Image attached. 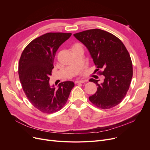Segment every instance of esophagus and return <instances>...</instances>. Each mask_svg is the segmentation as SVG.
<instances>
[{
    "label": "esophagus",
    "instance_id": "esophagus-1",
    "mask_svg": "<svg viewBox=\"0 0 150 150\" xmlns=\"http://www.w3.org/2000/svg\"><path fill=\"white\" fill-rule=\"evenodd\" d=\"M85 82V80H80V81H77L75 82V83H84Z\"/></svg>",
    "mask_w": 150,
    "mask_h": 150
}]
</instances>
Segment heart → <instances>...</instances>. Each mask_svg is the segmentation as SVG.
Here are the masks:
<instances>
[{
  "label": "heart",
  "instance_id": "obj_1",
  "mask_svg": "<svg viewBox=\"0 0 150 150\" xmlns=\"http://www.w3.org/2000/svg\"><path fill=\"white\" fill-rule=\"evenodd\" d=\"M75 46H80V45H76Z\"/></svg>",
  "mask_w": 150,
  "mask_h": 150
}]
</instances>
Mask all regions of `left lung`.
Wrapping results in <instances>:
<instances>
[{"label": "left lung", "mask_w": 150, "mask_h": 150, "mask_svg": "<svg viewBox=\"0 0 150 150\" xmlns=\"http://www.w3.org/2000/svg\"><path fill=\"white\" fill-rule=\"evenodd\" d=\"M76 39L86 46L100 75L103 83L90 79L98 86L89 100L98 108L108 109L122 101L129 90L133 74L132 63L125 46L115 35L95 28L74 34Z\"/></svg>", "instance_id": "left-lung-1"}]
</instances>
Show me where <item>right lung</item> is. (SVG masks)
<instances>
[{
  "mask_svg": "<svg viewBox=\"0 0 150 150\" xmlns=\"http://www.w3.org/2000/svg\"><path fill=\"white\" fill-rule=\"evenodd\" d=\"M71 35L60 32L42 35L25 47L20 57L18 73L23 89L30 103L43 113L60 110L74 86L72 81L60 83L58 89L49 84L56 52Z\"/></svg>",
  "mask_w": 150,
  "mask_h": 150,
  "instance_id": "right-lung-1",
  "label": "right lung"
}]
</instances>
